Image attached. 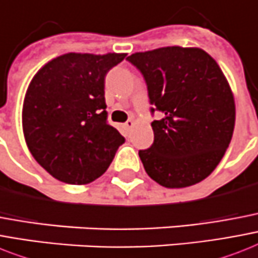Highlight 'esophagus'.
<instances>
[{"label": "esophagus", "mask_w": 258, "mask_h": 258, "mask_svg": "<svg viewBox=\"0 0 258 258\" xmlns=\"http://www.w3.org/2000/svg\"><path fill=\"white\" fill-rule=\"evenodd\" d=\"M134 125H135V122H134L133 119H130V120H127V122L124 123V128H127V130L133 128Z\"/></svg>", "instance_id": "34e87169"}]
</instances>
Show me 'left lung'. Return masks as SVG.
I'll use <instances>...</instances> for the list:
<instances>
[{"mask_svg":"<svg viewBox=\"0 0 258 258\" xmlns=\"http://www.w3.org/2000/svg\"><path fill=\"white\" fill-rule=\"evenodd\" d=\"M127 59L142 71L150 102L163 115L151 123L154 144L139 151L146 172L165 188L200 183L221 162L233 135L236 104L228 79L199 47L167 46Z\"/></svg>","mask_w":258,"mask_h":258,"instance_id":"8db88e82","label":"left lung"}]
</instances>
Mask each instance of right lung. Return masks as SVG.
<instances>
[{
  "label": "right lung",
  "mask_w": 258,
  "mask_h": 258,
  "mask_svg": "<svg viewBox=\"0 0 258 258\" xmlns=\"http://www.w3.org/2000/svg\"><path fill=\"white\" fill-rule=\"evenodd\" d=\"M124 53H68L43 64L22 106L26 146L42 168L68 184L102 176L124 143L107 123L104 78Z\"/></svg>",
  "instance_id": "right-lung-1"
}]
</instances>
